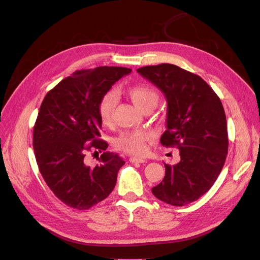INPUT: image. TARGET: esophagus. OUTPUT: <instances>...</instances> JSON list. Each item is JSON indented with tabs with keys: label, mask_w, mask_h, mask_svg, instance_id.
Listing matches in <instances>:
<instances>
[{
	"label": "esophagus",
	"mask_w": 260,
	"mask_h": 260,
	"mask_svg": "<svg viewBox=\"0 0 260 260\" xmlns=\"http://www.w3.org/2000/svg\"><path fill=\"white\" fill-rule=\"evenodd\" d=\"M129 160H130L131 162H140V164H142V162H145V161H146V159L140 158V157H130Z\"/></svg>",
	"instance_id": "34e87169"
}]
</instances>
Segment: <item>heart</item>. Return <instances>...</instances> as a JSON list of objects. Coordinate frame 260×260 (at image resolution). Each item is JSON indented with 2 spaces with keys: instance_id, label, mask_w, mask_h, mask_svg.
I'll return each mask as SVG.
<instances>
[{
  "instance_id": "1",
  "label": "heart",
  "mask_w": 260,
  "mask_h": 260,
  "mask_svg": "<svg viewBox=\"0 0 260 260\" xmlns=\"http://www.w3.org/2000/svg\"><path fill=\"white\" fill-rule=\"evenodd\" d=\"M124 93L140 111L147 112L157 105L159 94L152 85L146 83H136L128 85ZM116 106L114 94L107 93L102 98L98 104V113L101 121L109 124L113 120V115ZM153 133L144 130L123 131L114 140L115 148L133 155H141L146 151V142L152 140Z\"/></svg>"
}]
</instances>
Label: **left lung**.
<instances>
[{
  "label": "left lung",
  "mask_w": 260,
  "mask_h": 260,
  "mask_svg": "<svg viewBox=\"0 0 260 260\" xmlns=\"http://www.w3.org/2000/svg\"><path fill=\"white\" fill-rule=\"evenodd\" d=\"M137 72L167 100V130L162 146H177L180 161L165 164V177L152 188L155 198L172 206L198 201L215 183L228 154L224 109L207 82L172 64L145 66Z\"/></svg>",
  "instance_id": "left-lung-1"
}]
</instances>
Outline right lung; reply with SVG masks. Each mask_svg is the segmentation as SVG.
<instances>
[{"instance_id":"obj_1","label":"right lung","mask_w":260,"mask_h":260,"mask_svg":"<svg viewBox=\"0 0 260 260\" xmlns=\"http://www.w3.org/2000/svg\"><path fill=\"white\" fill-rule=\"evenodd\" d=\"M130 68L102 66L77 70L46 94L34 127V149L39 170L55 196L69 207L89 209L105 200L116 185L123 159L105 152L101 140L100 100ZM91 149L104 151L100 164L84 162Z\"/></svg>"}]
</instances>
